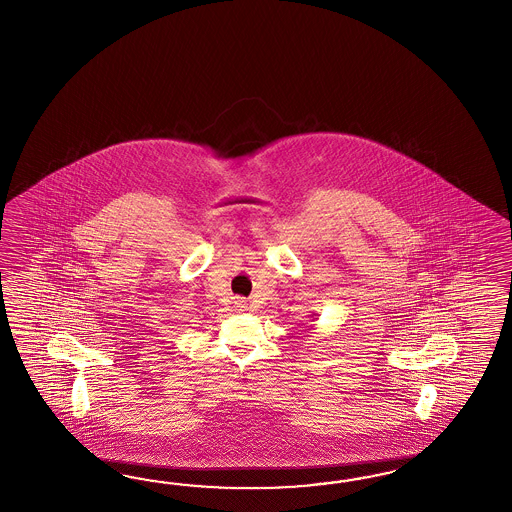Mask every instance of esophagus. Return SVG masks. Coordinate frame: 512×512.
Listing matches in <instances>:
<instances>
[{
  "label": "esophagus",
  "instance_id": "34e87169",
  "mask_svg": "<svg viewBox=\"0 0 512 512\" xmlns=\"http://www.w3.org/2000/svg\"><path fill=\"white\" fill-rule=\"evenodd\" d=\"M235 307H238V309H246V301L242 300V298H237V300H235Z\"/></svg>",
  "mask_w": 512,
  "mask_h": 512
}]
</instances>
